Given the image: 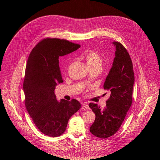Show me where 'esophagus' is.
<instances>
[{
	"mask_svg": "<svg viewBox=\"0 0 160 160\" xmlns=\"http://www.w3.org/2000/svg\"><path fill=\"white\" fill-rule=\"evenodd\" d=\"M82 106H83V107L84 108H85V109H88V104L87 102H83V103L82 104Z\"/></svg>",
	"mask_w": 160,
	"mask_h": 160,
	"instance_id": "34e87169",
	"label": "esophagus"
}]
</instances>
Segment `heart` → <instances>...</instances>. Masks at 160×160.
<instances>
[{"mask_svg":"<svg viewBox=\"0 0 160 160\" xmlns=\"http://www.w3.org/2000/svg\"><path fill=\"white\" fill-rule=\"evenodd\" d=\"M87 64L89 68L101 67L102 64V59L100 55L95 51H88L85 55Z\"/></svg>","mask_w":160,"mask_h":160,"instance_id":"1","label":"heart"}]
</instances>
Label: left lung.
<instances>
[{"instance_id":"8db88e82","label":"left lung","mask_w":160,"mask_h":160,"mask_svg":"<svg viewBox=\"0 0 160 160\" xmlns=\"http://www.w3.org/2000/svg\"><path fill=\"white\" fill-rule=\"evenodd\" d=\"M112 44L115 47V57L104 83V90L111 92L110 98L103 109L97 104L88 105L96 115L90 132L102 139L115 134L122 125L132 104L135 81L128 52L120 43L112 42Z\"/></svg>"}]
</instances>
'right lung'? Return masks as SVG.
<instances>
[{"instance_id":"1","label":"right lung","mask_w":160,"mask_h":160,"mask_svg":"<svg viewBox=\"0 0 160 160\" xmlns=\"http://www.w3.org/2000/svg\"><path fill=\"white\" fill-rule=\"evenodd\" d=\"M80 47L66 40L48 38L38 43L29 55L23 83L25 106L36 127L46 135H61L71 117L80 109L76 99L58 101L54 91L63 82L59 57Z\"/></svg>"}]
</instances>
